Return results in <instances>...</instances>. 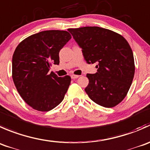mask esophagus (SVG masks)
Wrapping results in <instances>:
<instances>
[{
	"mask_svg": "<svg viewBox=\"0 0 150 150\" xmlns=\"http://www.w3.org/2000/svg\"><path fill=\"white\" fill-rule=\"evenodd\" d=\"M79 75H74V74L71 75V79H76L79 78Z\"/></svg>",
	"mask_w": 150,
	"mask_h": 150,
	"instance_id": "1",
	"label": "esophagus"
}]
</instances>
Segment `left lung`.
<instances>
[{"label": "left lung", "instance_id": "1", "mask_svg": "<svg viewBox=\"0 0 150 150\" xmlns=\"http://www.w3.org/2000/svg\"><path fill=\"white\" fill-rule=\"evenodd\" d=\"M68 30L81 48L87 63H97V72L87 74L84 89L92 100L114 107L126 96L135 73L133 52L125 38L100 27L70 28Z\"/></svg>", "mask_w": 150, "mask_h": 150}]
</instances>
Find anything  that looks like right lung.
Returning <instances> with one entry per match:
<instances>
[{
    "instance_id": "right-lung-1",
    "label": "right lung",
    "mask_w": 150,
    "mask_h": 150,
    "mask_svg": "<svg viewBox=\"0 0 150 150\" xmlns=\"http://www.w3.org/2000/svg\"><path fill=\"white\" fill-rule=\"evenodd\" d=\"M71 38L65 30H45L20 43L12 57V78L23 100L40 112H48L60 104L71 83V77L50 73L58 65L59 52Z\"/></svg>"
}]
</instances>
